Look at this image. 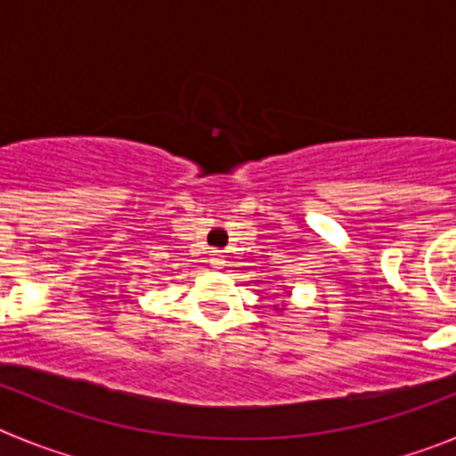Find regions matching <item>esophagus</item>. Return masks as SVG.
Returning <instances> with one entry per match:
<instances>
[{"mask_svg": "<svg viewBox=\"0 0 456 456\" xmlns=\"http://www.w3.org/2000/svg\"><path fill=\"white\" fill-rule=\"evenodd\" d=\"M209 263H212V267H216V269L225 267V256L221 251H212V256H209Z\"/></svg>", "mask_w": 456, "mask_h": 456, "instance_id": "esophagus-1", "label": "esophagus"}]
</instances>
